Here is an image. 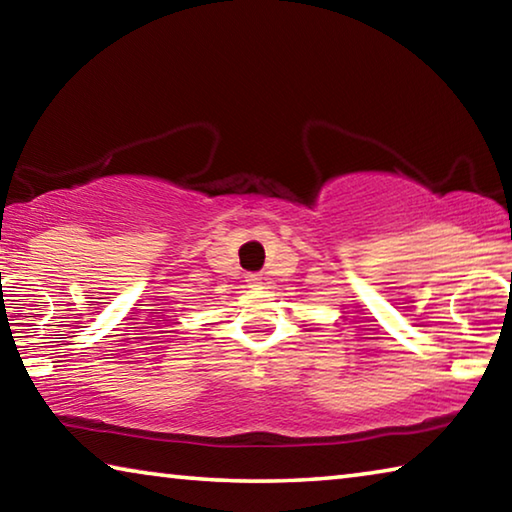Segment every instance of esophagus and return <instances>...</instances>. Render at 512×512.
Returning <instances> with one entry per match:
<instances>
[{
  "label": "esophagus",
  "instance_id": "1",
  "mask_svg": "<svg viewBox=\"0 0 512 512\" xmlns=\"http://www.w3.org/2000/svg\"><path fill=\"white\" fill-rule=\"evenodd\" d=\"M246 282H248L250 289H262V275L250 273V275H246Z\"/></svg>",
  "mask_w": 512,
  "mask_h": 512
}]
</instances>
